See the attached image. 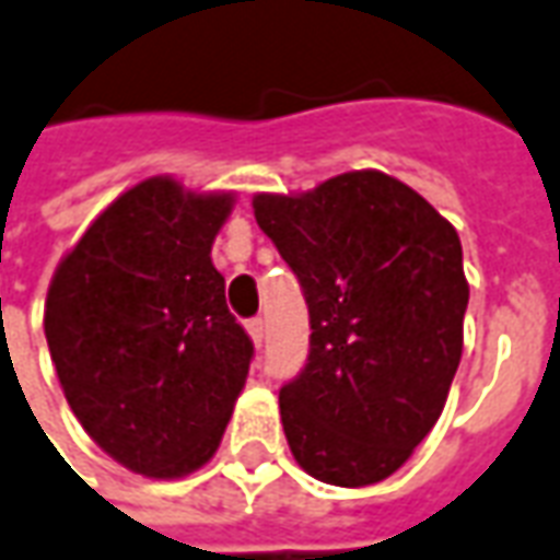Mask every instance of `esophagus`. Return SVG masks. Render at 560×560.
<instances>
[{
	"label": "esophagus",
	"instance_id": "esophagus-1",
	"mask_svg": "<svg viewBox=\"0 0 560 560\" xmlns=\"http://www.w3.org/2000/svg\"><path fill=\"white\" fill-rule=\"evenodd\" d=\"M246 332H248V338H252V343H255V347H260V343H264V335H267V329H264V320H260V317L248 320Z\"/></svg>",
	"mask_w": 560,
	"mask_h": 560
}]
</instances>
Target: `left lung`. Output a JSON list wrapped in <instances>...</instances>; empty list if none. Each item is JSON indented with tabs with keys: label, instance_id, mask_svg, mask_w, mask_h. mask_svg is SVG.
<instances>
[{
	"label": "left lung",
	"instance_id": "left-lung-1",
	"mask_svg": "<svg viewBox=\"0 0 560 560\" xmlns=\"http://www.w3.org/2000/svg\"><path fill=\"white\" fill-rule=\"evenodd\" d=\"M252 207L312 317L308 364L279 395L293 459L332 487L380 483L433 430L457 374L469 305L457 228L376 168Z\"/></svg>",
	"mask_w": 560,
	"mask_h": 560
}]
</instances>
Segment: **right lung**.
<instances>
[{
	"instance_id": "1",
	"label": "right lung",
	"mask_w": 560,
	"mask_h": 560,
	"mask_svg": "<svg viewBox=\"0 0 560 560\" xmlns=\"http://www.w3.org/2000/svg\"><path fill=\"white\" fill-rule=\"evenodd\" d=\"M237 192L144 177L59 260L44 335L73 416L115 463L186 478L217 454L255 347L225 305L213 240Z\"/></svg>"
}]
</instances>
